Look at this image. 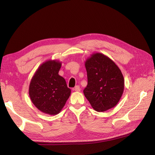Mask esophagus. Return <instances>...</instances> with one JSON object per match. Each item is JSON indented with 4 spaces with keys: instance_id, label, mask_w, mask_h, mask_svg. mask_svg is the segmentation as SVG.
Instances as JSON below:
<instances>
[{
    "instance_id": "obj_1",
    "label": "esophagus",
    "mask_w": 155,
    "mask_h": 155,
    "mask_svg": "<svg viewBox=\"0 0 155 155\" xmlns=\"http://www.w3.org/2000/svg\"><path fill=\"white\" fill-rule=\"evenodd\" d=\"M73 90H74V91H76V92H79L80 90H81V88H80V87L79 86V85H77V86H76L75 87H74L73 88Z\"/></svg>"
}]
</instances>
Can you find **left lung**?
I'll return each instance as SVG.
<instances>
[{"label":"left lung","mask_w":155,"mask_h":155,"mask_svg":"<svg viewBox=\"0 0 155 155\" xmlns=\"http://www.w3.org/2000/svg\"><path fill=\"white\" fill-rule=\"evenodd\" d=\"M88 84L84 96L97 111L115 106L123 94L124 79L116 64L108 56L95 53L85 61Z\"/></svg>","instance_id":"1"}]
</instances>
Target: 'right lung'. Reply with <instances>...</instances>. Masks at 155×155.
Instances as JSON below:
<instances>
[{"mask_svg": "<svg viewBox=\"0 0 155 155\" xmlns=\"http://www.w3.org/2000/svg\"><path fill=\"white\" fill-rule=\"evenodd\" d=\"M61 66V63L57 60L42 63L29 84L32 103L41 112L49 115L59 114L71 93L65 79L58 74Z\"/></svg>", "mask_w": 155, "mask_h": 155, "instance_id": "right-lung-1", "label": "right lung"}]
</instances>
